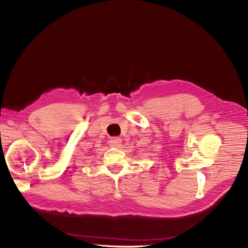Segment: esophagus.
Returning a JSON list of instances; mask_svg holds the SVG:
<instances>
[{"label": "esophagus", "mask_w": 248, "mask_h": 248, "mask_svg": "<svg viewBox=\"0 0 248 248\" xmlns=\"http://www.w3.org/2000/svg\"><path fill=\"white\" fill-rule=\"evenodd\" d=\"M110 144L114 146V147H118L119 145L122 144V139L119 137H113L110 139Z\"/></svg>", "instance_id": "esophagus-1"}]
</instances>
